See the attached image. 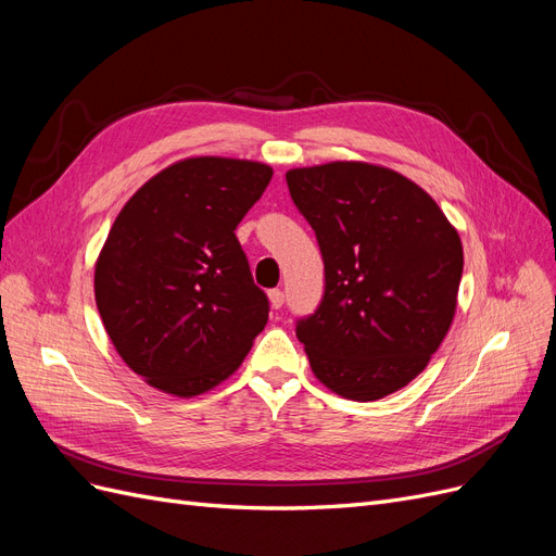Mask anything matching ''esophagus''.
<instances>
[{
	"mask_svg": "<svg viewBox=\"0 0 556 556\" xmlns=\"http://www.w3.org/2000/svg\"><path fill=\"white\" fill-rule=\"evenodd\" d=\"M268 301H271V306L278 311L285 304V294L280 290H271V292H268Z\"/></svg>",
	"mask_w": 556,
	"mask_h": 556,
	"instance_id": "1",
	"label": "esophagus"
}]
</instances>
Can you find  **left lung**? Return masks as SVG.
Masks as SVG:
<instances>
[{
    "label": "left lung",
    "instance_id": "left-lung-1",
    "mask_svg": "<svg viewBox=\"0 0 556 556\" xmlns=\"http://www.w3.org/2000/svg\"><path fill=\"white\" fill-rule=\"evenodd\" d=\"M325 260V294L296 323L315 378L376 401L425 371L457 311L464 250L439 204L368 162L285 174Z\"/></svg>",
    "mask_w": 556,
    "mask_h": 556
}]
</instances>
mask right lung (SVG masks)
I'll return each instance as SVG.
<instances>
[{
	"instance_id": "obj_1",
	"label": "right lung",
	"mask_w": 556,
	"mask_h": 556,
	"mask_svg": "<svg viewBox=\"0 0 556 556\" xmlns=\"http://www.w3.org/2000/svg\"><path fill=\"white\" fill-rule=\"evenodd\" d=\"M274 169L188 157L117 213L94 264V301L117 355L148 384L197 396L227 380L268 319L233 229Z\"/></svg>"
}]
</instances>
